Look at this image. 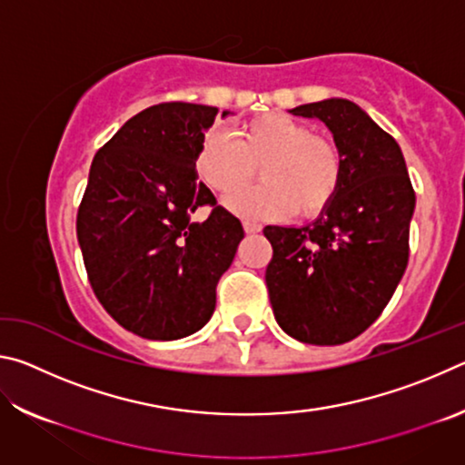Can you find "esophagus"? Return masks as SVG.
<instances>
[{
	"label": "esophagus",
	"instance_id": "1",
	"mask_svg": "<svg viewBox=\"0 0 465 465\" xmlns=\"http://www.w3.org/2000/svg\"><path fill=\"white\" fill-rule=\"evenodd\" d=\"M261 230H262V227L254 223V222H243V232H246V233H258Z\"/></svg>",
	"mask_w": 465,
	"mask_h": 465
}]
</instances>
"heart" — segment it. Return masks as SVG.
<instances>
[{"instance_id":"b5f03b06","label":"heart","mask_w":465,"mask_h":465,"mask_svg":"<svg viewBox=\"0 0 465 465\" xmlns=\"http://www.w3.org/2000/svg\"><path fill=\"white\" fill-rule=\"evenodd\" d=\"M264 185L239 193L255 173ZM342 153L332 139L313 135L310 124L287 114L269 113L242 123L235 137L213 129L196 152V172L227 209L248 219L313 217L324 211L342 183Z\"/></svg>"}]
</instances>
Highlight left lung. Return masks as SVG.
Segmentation results:
<instances>
[{
    "label": "left lung",
    "mask_w": 465,
    "mask_h": 465,
    "mask_svg": "<svg viewBox=\"0 0 465 465\" xmlns=\"http://www.w3.org/2000/svg\"><path fill=\"white\" fill-rule=\"evenodd\" d=\"M320 119L342 153V183L316 222L266 225V287L279 326L299 342H349L380 318L408 264L416 196L402 149L363 108L328 98L291 108Z\"/></svg>",
    "instance_id": "left-lung-1"
}]
</instances>
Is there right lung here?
<instances>
[{
  "label": "right lung",
  "instance_id": "obj_1",
  "mask_svg": "<svg viewBox=\"0 0 465 465\" xmlns=\"http://www.w3.org/2000/svg\"><path fill=\"white\" fill-rule=\"evenodd\" d=\"M217 113L188 102L149 106L94 155L77 211L85 271L110 316L149 341H178L207 324L243 238L240 219L196 174V152ZM204 203L212 215L193 223Z\"/></svg>",
  "mask_w": 465,
  "mask_h": 465
}]
</instances>
